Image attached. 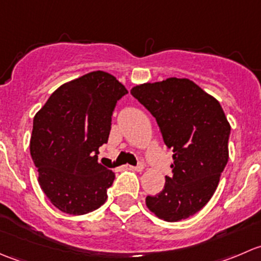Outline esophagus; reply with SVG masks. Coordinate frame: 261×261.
I'll return each mask as SVG.
<instances>
[{
    "label": "esophagus",
    "instance_id": "esophagus-1",
    "mask_svg": "<svg viewBox=\"0 0 261 261\" xmlns=\"http://www.w3.org/2000/svg\"><path fill=\"white\" fill-rule=\"evenodd\" d=\"M131 168H133L134 170H136V172H141V170L144 169V164L143 163H139L138 165H135V167H131Z\"/></svg>",
    "mask_w": 261,
    "mask_h": 261
}]
</instances>
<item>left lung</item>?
Listing matches in <instances>:
<instances>
[{
  "label": "left lung",
  "instance_id": "left-lung-1",
  "mask_svg": "<svg viewBox=\"0 0 261 261\" xmlns=\"http://www.w3.org/2000/svg\"><path fill=\"white\" fill-rule=\"evenodd\" d=\"M131 94L154 116L174 159L164 189L146 197L147 208L168 222L191 217L211 199L228 162L231 126L225 112L186 78L141 84Z\"/></svg>",
  "mask_w": 261,
  "mask_h": 261
}]
</instances>
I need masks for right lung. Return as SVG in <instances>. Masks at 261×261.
Here are the masks:
<instances>
[{
    "label": "right lung",
    "mask_w": 261,
    "mask_h": 261,
    "mask_svg": "<svg viewBox=\"0 0 261 261\" xmlns=\"http://www.w3.org/2000/svg\"><path fill=\"white\" fill-rule=\"evenodd\" d=\"M127 89L102 70L60 86L34 117L30 154L39 184L62 212L86 215L107 199L115 173L98 163Z\"/></svg>",
    "instance_id": "1"
}]
</instances>
